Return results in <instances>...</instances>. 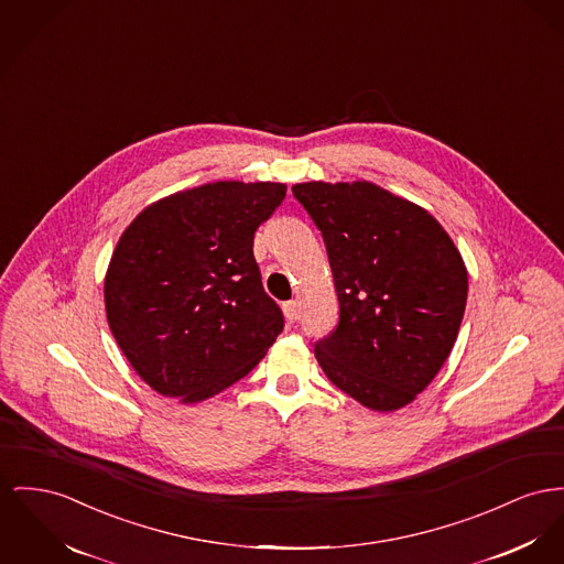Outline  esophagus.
Segmentation results:
<instances>
[{"label":"esophagus","mask_w":564,"mask_h":564,"mask_svg":"<svg viewBox=\"0 0 564 564\" xmlns=\"http://www.w3.org/2000/svg\"><path fill=\"white\" fill-rule=\"evenodd\" d=\"M282 310H284V316H286L289 323H295V321H297V316H300V305H297V301H286V303L282 305Z\"/></svg>","instance_id":"obj_1"}]
</instances>
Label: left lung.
Listing matches in <instances>:
<instances>
[{
	"label": "left lung",
	"mask_w": 564,
	"mask_h": 564,
	"mask_svg": "<svg viewBox=\"0 0 564 564\" xmlns=\"http://www.w3.org/2000/svg\"><path fill=\"white\" fill-rule=\"evenodd\" d=\"M293 194L323 232L338 293L318 366L361 406L404 409L457 339L468 295L459 250L430 212L372 182H305Z\"/></svg>",
	"instance_id": "obj_1"
}]
</instances>
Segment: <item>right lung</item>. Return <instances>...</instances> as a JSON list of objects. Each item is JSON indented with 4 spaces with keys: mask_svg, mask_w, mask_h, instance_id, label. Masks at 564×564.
I'll return each mask as SVG.
<instances>
[{
    "mask_svg": "<svg viewBox=\"0 0 564 564\" xmlns=\"http://www.w3.org/2000/svg\"><path fill=\"white\" fill-rule=\"evenodd\" d=\"M284 196L286 184L214 182L151 203L121 232L105 275L107 321L160 395L214 398L280 336L252 243Z\"/></svg>",
    "mask_w": 564,
    "mask_h": 564,
    "instance_id": "add662e5",
    "label": "right lung"
}]
</instances>
